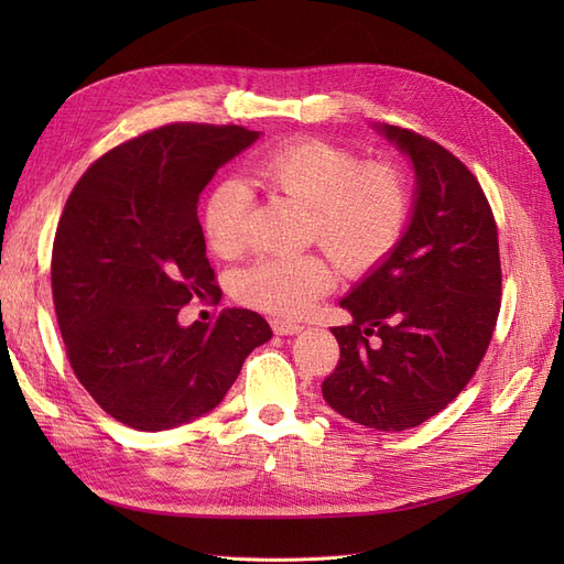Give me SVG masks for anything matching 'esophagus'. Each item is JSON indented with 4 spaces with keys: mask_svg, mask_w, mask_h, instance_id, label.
Listing matches in <instances>:
<instances>
[{
    "mask_svg": "<svg viewBox=\"0 0 564 564\" xmlns=\"http://www.w3.org/2000/svg\"><path fill=\"white\" fill-rule=\"evenodd\" d=\"M270 327H272V332L280 334V336H292V334H299V332L303 329L301 324L282 319V317H272V319H270Z\"/></svg>",
    "mask_w": 564,
    "mask_h": 564,
    "instance_id": "34e87169",
    "label": "esophagus"
}]
</instances>
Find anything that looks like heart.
Segmentation results:
<instances>
[{"instance_id":"heart-1","label":"heart","mask_w":564,"mask_h":564,"mask_svg":"<svg viewBox=\"0 0 564 564\" xmlns=\"http://www.w3.org/2000/svg\"><path fill=\"white\" fill-rule=\"evenodd\" d=\"M247 178L305 209V232L348 272L377 265L398 245L409 214V185L390 162H360L352 150L324 139H294L261 152ZM249 191L220 181L204 199L202 226L218 256L242 249ZM334 268L319 253L265 256L237 272L235 294L253 308L294 317L334 286Z\"/></svg>"}]
</instances>
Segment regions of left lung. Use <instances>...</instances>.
Segmentation results:
<instances>
[{
	"mask_svg": "<svg viewBox=\"0 0 564 564\" xmlns=\"http://www.w3.org/2000/svg\"><path fill=\"white\" fill-rule=\"evenodd\" d=\"M412 160L409 228L388 259L340 299V357L327 404L373 431H406L442 412L480 367L501 308L499 232L468 166L425 135L377 127Z\"/></svg>",
	"mask_w": 564,
	"mask_h": 564,
	"instance_id": "obj_1",
	"label": "left lung"
}]
</instances>
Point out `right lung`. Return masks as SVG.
<instances>
[{
	"label": "right lung",
	"mask_w": 564,
	"mask_h": 564,
	"mask_svg": "<svg viewBox=\"0 0 564 564\" xmlns=\"http://www.w3.org/2000/svg\"><path fill=\"white\" fill-rule=\"evenodd\" d=\"M256 139L235 124L152 129L98 158L65 202L51 253L65 352L100 409L129 429L166 431L212 412L272 336L245 308L178 322L183 305L220 292L199 195Z\"/></svg>",
	"instance_id": "1"
}]
</instances>
